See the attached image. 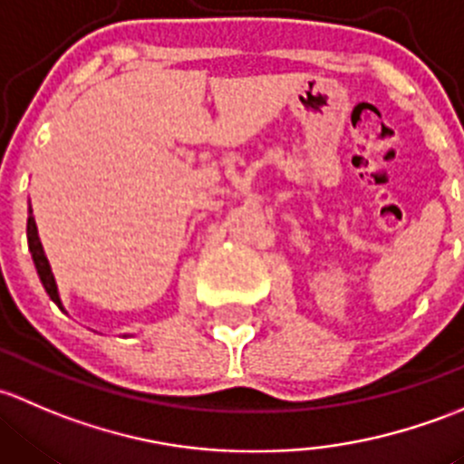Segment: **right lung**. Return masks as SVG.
I'll return each mask as SVG.
<instances>
[{
	"label": "right lung",
	"mask_w": 464,
	"mask_h": 464,
	"mask_svg": "<svg viewBox=\"0 0 464 464\" xmlns=\"http://www.w3.org/2000/svg\"><path fill=\"white\" fill-rule=\"evenodd\" d=\"M26 238H28V252L33 256V264H35L37 275H40L42 285H44L46 295L51 297V302H55L64 310V304L60 299V290H57V281L53 270H51L49 259H46V252L44 246L40 241V234H37V226H35V217H33V208H31V200H28V221H26Z\"/></svg>",
	"instance_id": "obj_1"
}]
</instances>
